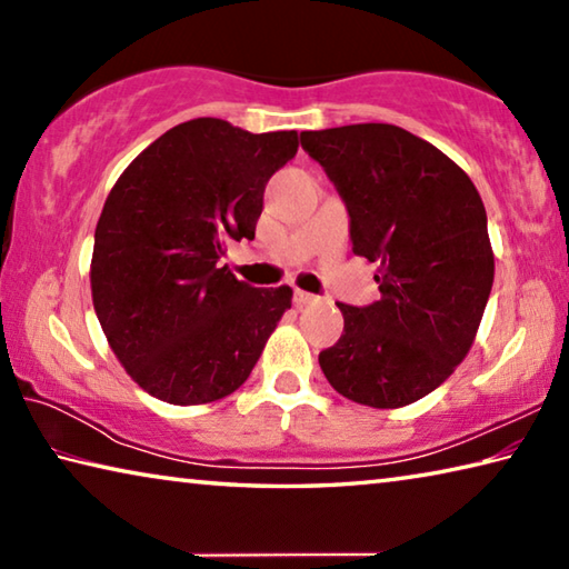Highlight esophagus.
<instances>
[{"label": "esophagus", "mask_w": 569, "mask_h": 569, "mask_svg": "<svg viewBox=\"0 0 569 569\" xmlns=\"http://www.w3.org/2000/svg\"><path fill=\"white\" fill-rule=\"evenodd\" d=\"M293 301H296V306H311V303H316V301H319V298H316L313 293H306V291H296V293H293Z\"/></svg>", "instance_id": "obj_1"}]
</instances>
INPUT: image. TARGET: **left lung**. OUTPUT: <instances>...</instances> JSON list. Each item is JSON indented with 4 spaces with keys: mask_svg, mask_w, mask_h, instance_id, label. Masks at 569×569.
Masks as SVG:
<instances>
[{
    "mask_svg": "<svg viewBox=\"0 0 569 569\" xmlns=\"http://www.w3.org/2000/svg\"><path fill=\"white\" fill-rule=\"evenodd\" d=\"M301 146L343 198L353 253L379 266L381 298L339 303L343 333L321 371L363 407H407L475 343L495 281L485 203L455 160L397 124L311 130Z\"/></svg>",
    "mask_w": 569,
    "mask_h": 569,
    "instance_id": "left-lung-1",
    "label": "left lung"
}]
</instances>
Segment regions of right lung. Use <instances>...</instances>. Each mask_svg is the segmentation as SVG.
Returning a JSON list of instances; mask_svg holds the SVG:
<instances>
[{
  "label": "right lung",
  "instance_id": "obj_1",
  "mask_svg": "<svg viewBox=\"0 0 569 569\" xmlns=\"http://www.w3.org/2000/svg\"><path fill=\"white\" fill-rule=\"evenodd\" d=\"M298 150V132L180 122L114 182L94 228L92 303L132 381L192 407L243 383L291 308L288 286L253 288L218 261L256 238L263 190Z\"/></svg>",
  "mask_w": 569,
  "mask_h": 569
}]
</instances>
